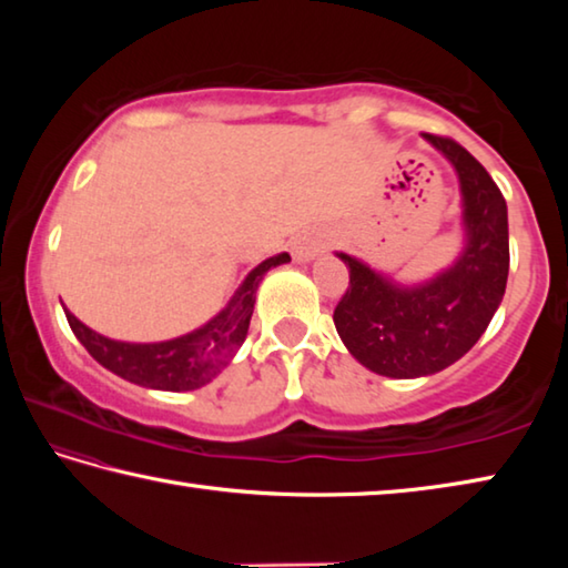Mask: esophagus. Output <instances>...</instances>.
<instances>
[{
  "label": "esophagus",
  "mask_w": 568,
  "mask_h": 568,
  "mask_svg": "<svg viewBox=\"0 0 568 568\" xmlns=\"http://www.w3.org/2000/svg\"><path fill=\"white\" fill-rule=\"evenodd\" d=\"M323 250H325V240H321L313 233H305L293 243V257L297 263H311L323 253Z\"/></svg>",
  "instance_id": "34e87169"
}]
</instances>
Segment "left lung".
<instances>
[{"mask_svg": "<svg viewBox=\"0 0 568 568\" xmlns=\"http://www.w3.org/2000/svg\"><path fill=\"white\" fill-rule=\"evenodd\" d=\"M456 170L464 247L454 263L420 283H398L361 257L335 253L351 285L333 321L355 361L386 378H420L474 348L504 301L508 210L484 165L448 138L423 132Z\"/></svg>", "mask_w": 568, "mask_h": 568, "instance_id": "obj_1", "label": "left lung"}]
</instances>
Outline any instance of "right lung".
Returning a JSON list of instances; mask_svg holds the SVG:
<instances>
[{"instance_id":"add662e5","label":"right lung","mask_w":568,"mask_h":568,"mask_svg":"<svg viewBox=\"0 0 568 568\" xmlns=\"http://www.w3.org/2000/svg\"><path fill=\"white\" fill-rule=\"evenodd\" d=\"M291 263V255L277 253L245 275L235 295L215 318L178 338L160 343H128L100 335L64 307L70 328L88 353L114 376L152 390H195L207 386L243 345L255 307V291L267 271Z\"/></svg>"}]
</instances>
